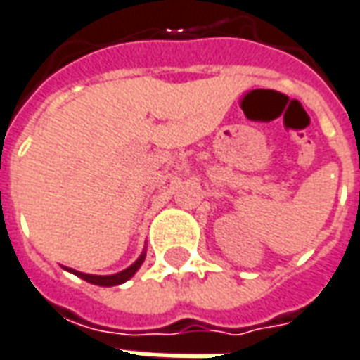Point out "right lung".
Masks as SVG:
<instances>
[{"mask_svg": "<svg viewBox=\"0 0 360 360\" xmlns=\"http://www.w3.org/2000/svg\"><path fill=\"white\" fill-rule=\"evenodd\" d=\"M146 258V252L140 254V258L132 266H129L127 269L119 273H113V275H89V273H81V271H75V269H68V271H72L74 275L81 277L83 281H87V283H93V285H98V286H115V285H121V283H125L129 281L134 275V273L139 271V267L142 266V262Z\"/></svg>", "mask_w": 360, "mask_h": 360, "instance_id": "obj_1", "label": "right lung"}]
</instances>
